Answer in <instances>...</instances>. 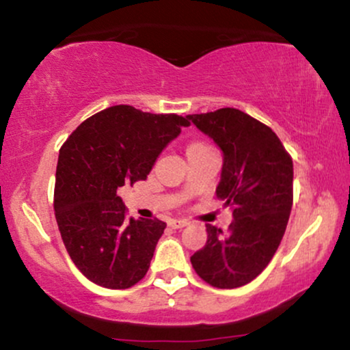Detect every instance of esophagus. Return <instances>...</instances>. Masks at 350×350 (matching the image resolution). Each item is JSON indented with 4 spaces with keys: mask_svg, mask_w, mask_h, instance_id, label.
I'll list each match as a JSON object with an SVG mask.
<instances>
[{
    "mask_svg": "<svg viewBox=\"0 0 350 350\" xmlns=\"http://www.w3.org/2000/svg\"><path fill=\"white\" fill-rule=\"evenodd\" d=\"M187 225L188 223L185 221V219H168V226L174 228V230H178V228H183Z\"/></svg>",
    "mask_w": 350,
    "mask_h": 350,
    "instance_id": "esophagus-1",
    "label": "esophagus"
}]
</instances>
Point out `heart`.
<instances>
[{
  "label": "heart",
  "instance_id": "heart-1",
  "mask_svg": "<svg viewBox=\"0 0 350 350\" xmlns=\"http://www.w3.org/2000/svg\"><path fill=\"white\" fill-rule=\"evenodd\" d=\"M200 145H203V144H191V145H190V147H188V148H193V147H200Z\"/></svg>",
  "mask_w": 350,
  "mask_h": 350
}]
</instances>
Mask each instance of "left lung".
<instances>
[{
  "mask_svg": "<svg viewBox=\"0 0 350 350\" xmlns=\"http://www.w3.org/2000/svg\"><path fill=\"white\" fill-rule=\"evenodd\" d=\"M223 152L217 196L233 210L228 233L206 225L208 239L190 258L213 288L248 284L269 265L293 206V159L268 125L233 107L187 116Z\"/></svg>",
  "mask_w": 350,
  "mask_h": 350,
  "instance_id": "left-lung-1",
  "label": "left lung"
}]
</instances>
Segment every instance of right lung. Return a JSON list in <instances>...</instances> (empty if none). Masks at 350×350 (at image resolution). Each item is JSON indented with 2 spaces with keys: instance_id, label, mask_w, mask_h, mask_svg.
Returning a JSON list of instances; mask_svg holds the SVG:
<instances>
[{
  "instance_id": "1",
  "label": "right lung",
  "mask_w": 350,
  "mask_h": 350,
  "mask_svg": "<svg viewBox=\"0 0 350 350\" xmlns=\"http://www.w3.org/2000/svg\"><path fill=\"white\" fill-rule=\"evenodd\" d=\"M190 122L175 113L113 105L89 117L59 150L54 211L70 260L102 288L127 289L147 274L160 219H129L117 190L145 180Z\"/></svg>"
}]
</instances>
